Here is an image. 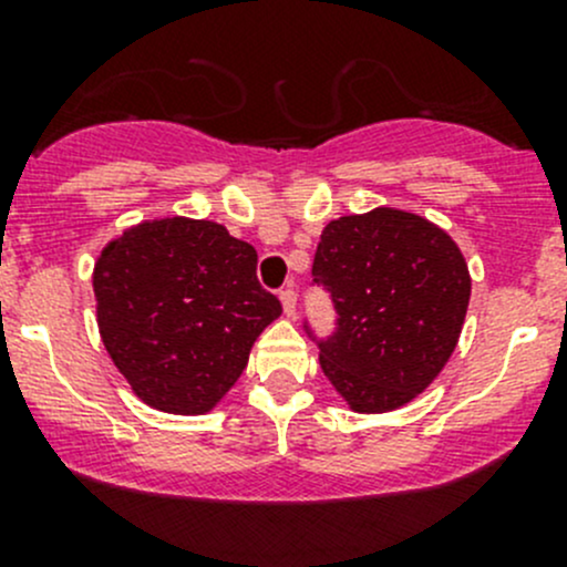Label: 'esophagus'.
I'll return each instance as SVG.
<instances>
[{
	"label": "esophagus",
	"mask_w": 567,
	"mask_h": 567,
	"mask_svg": "<svg viewBox=\"0 0 567 567\" xmlns=\"http://www.w3.org/2000/svg\"><path fill=\"white\" fill-rule=\"evenodd\" d=\"M279 301H282L285 316L293 318L296 316V290L293 288H282V290H279Z\"/></svg>",
	"instance_id": "obj_1"
}]
</instances>
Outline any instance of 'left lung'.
I'll use <instances>...</instances> for the list:
<instances>
[{"label":"left lung","instance_id":"1","mask_svg":"<svg viewBox=\"0 0 567 567\" xmlns=\"http://www.w3.org/2000/svg\"><path fill=\"white\" fill-rule=\"evenodd\" d=\"M312 285L329 293L334 331L318 337L320 368L353 411L414 400L453 357L466 318V260L453 238L405 210L340 216L320 236Z\"/></svg>","mask_w":567,"mask_h":567}]
</instances>
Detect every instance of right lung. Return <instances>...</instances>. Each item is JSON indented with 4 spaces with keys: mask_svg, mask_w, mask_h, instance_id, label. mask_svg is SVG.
<instances>
[{
    "mask_svg": "<svg viewBox=\"0 0 567 567\" xmlns=\"http://www.w3.org/2000/svg\"><path fill=\"white\" fill-rule=\"evenodd\" d=\"M109 357L147 405L205 414L249 362L282 305L257 282V251L216 221H142L93 271Z\"/></svg>",
    "mask_w": 567,
    "mask_h": 567,
    "instance_id": "obj_1",
    "label": "right lung"
}]
</instances>
